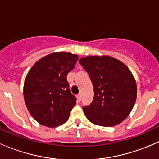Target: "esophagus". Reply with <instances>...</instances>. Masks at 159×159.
<instances>
[{
  "instance_id": "esophagus-1",
  "label": "esophagus",
  "mask_w": 159,
  "mask_h": 159,
  "mask_svg": "<svg viewBox=\"0 0 159 159\" xmlns=\"http://www.w3.org/2000/svg\"><path fill=\"white\" fill-rule=\"evenodd\" d=\"M81 97H82V95H81V94H78V95H77V100H78V102H81Z\"/></svg>"
}]
</instances>
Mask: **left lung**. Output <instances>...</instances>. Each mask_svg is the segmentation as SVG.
Wrapping results in <instances>:
<instances>
[{"mask_svg":"<svg viewBox=\"0 0 159 159\" xmlns=\"http://www.w3.org/2000/svg\"><path fill=\"white\" fill-rule=\"evenodd\" d=\"M79 63L89 74L94 98L83 107L91 123L105 127L122 122L135 103L137 86L132 74L120 61L109 56H89Z\"/></svg>","mask_w":159,"mask_h":159,"instance_id":"1","label":"left lung"}]
</instances>
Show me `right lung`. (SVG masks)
<instances>
[{
    "label": "right lung",
    "instance_id": "right-lung-1",
    "mask_svg": "<svg viewBox=\"0 0 159 159\" xmlns=\"http://www.w3.org/2000/svg\"><path fill=\"white\" fill-rule=\"evenodd\" d=\"M78 56L55 52L40 59L27 75L24 97L30 114L41 125L57 127L66 122L76 105L67 75L75 68Z\"/></svg>",
    "mask_w": 159,
    "mask_h": 159
}]
</instances>
